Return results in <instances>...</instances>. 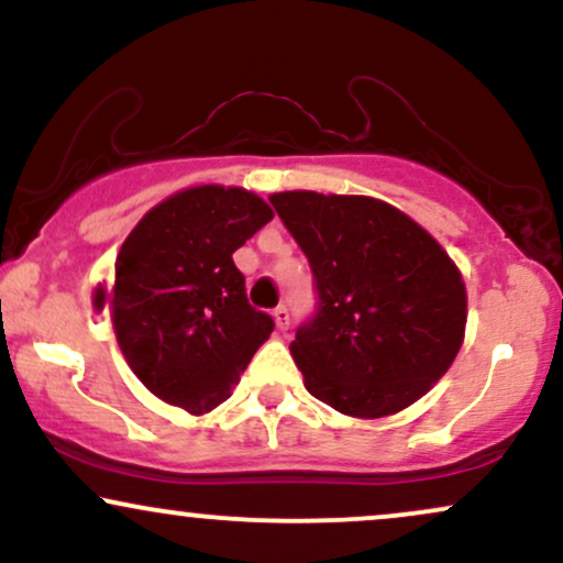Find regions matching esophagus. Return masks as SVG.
Listing matches in <instances>:
<instances>
[{
    "instance_id": "34e87169",
    "label": "esophagus",
    "mask_w": 563,
    "mask_h": 563,
    "mask_svg": "<svg viewBox=\"0 0 563 563\" xmlns=\"http://www.w3.org/2000/svg\"><path fill=\"white\" fill-rule=\"evenodd\" d=\"M273 318H275L277 331L286 333V331H288V325H290V314H288V309H286V307H277L275 312H273Z\"/></svg>"
}]
</instances>
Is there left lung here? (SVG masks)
<instances>
[{
  "instance_id": "obj_1",
  "label": "left lung",
  "mask_w": 563,
  "mask_h": 563,
  "mask_svg": "<svg viewBox=\"0 0 563 563\" xmlns=\"http://www.w3.org/2000/svg\"><path fill=\"white\" fill-rule=\"evenodd\" d=\"M307 254L318 318L290 354L312 397L349 418H386L423 397L457 357L468 296L431 232L371 196H269Z\"/></svg>"
}]
</instances>
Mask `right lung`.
I'll return each mask as SVG.
<instances>
[{
    "label": "right lung",
    "mask_w": 563,
    "mask_h": 563,
    "mask_svg": "<svg viewBox=\"0 0 563 563\" xmlns=\"http://www.w3.org/2000/svg\"><path fill=\"white\" fill-rule=\"evenodd\" d=\"M273 217L245 187H185L134 224L113 280L92 290L126 365L166 405L190 416L214 410L273 333V318L251 307L232 262Z\"/></svg>",
    "instance_id": "1"
}]
</instances>
